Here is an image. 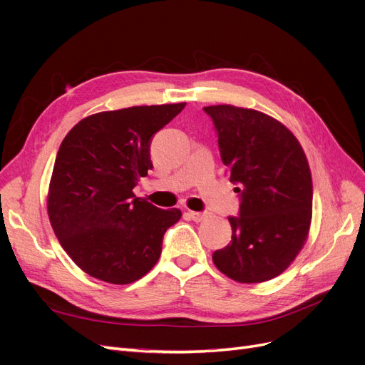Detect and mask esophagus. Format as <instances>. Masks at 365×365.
<instances>
[{
  "mask_svg": "<svg viewBox=\"0 0 365 365\" xmlns=\"http://www.w3.org/2000/svg\"><path fill=\"white\" fill-rule=\"evenodd\" d=\"M189 216L195 222H202V220L207 219V212H189Z\"/></svg>",
  "mask_w": 365,
  "mask_h": 365,
  "instance_id": "1",
  "label": "esophagus"
}]
</instances>
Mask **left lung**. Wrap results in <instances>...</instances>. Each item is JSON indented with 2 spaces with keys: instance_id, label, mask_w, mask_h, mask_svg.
<instances>
[{
  "instance_id": "1",
  "label": "left lung",
  "mask_w": 365,
  "mask_h": 365,
  "mask_svg": "<svg viewBox=\"0 0 365 365\" xmlns=\"http://www.w3.org/2000/svg\"><path fill=\"white\" fill-rule=\"evenodd\" d=\"M222 163L240 196L230 216V244L213 252L216 268L239 283L282 274L307 239L312 219L311 169L300 143L275 118L231 105L205 106Z\"/></svg>"
}]
</instances>
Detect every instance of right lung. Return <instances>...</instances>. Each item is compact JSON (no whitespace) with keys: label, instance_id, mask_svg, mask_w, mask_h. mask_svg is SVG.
<instances>
[{"label":"right lung","instance_id":"obj_1","mask_svg":"<svg viewBox=\"0 0 365 365\" xmlns=\"http://www.w3.org/2000/svg\"><path fill=\"white\" fill-rule=\"evenodd\" d=\"M185 103L132 106L81 120L61 143L48 187V217L71 260L91 277L128 284L160 259L181 210H161L132 189L153 165L150 140Z\"/></svg>","mask_w":365,"mask_h":365}]
</instances>
